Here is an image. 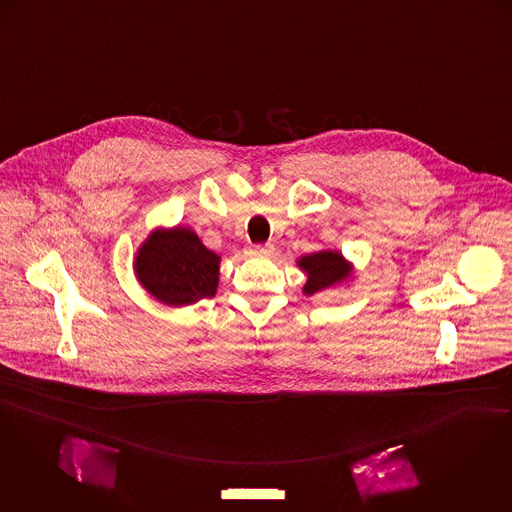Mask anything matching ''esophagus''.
I'll use <instances>...</instances> for the list:
<instances>
[{
    "mask_svg": "<svg viewBox=\"0 0 512 512\" xmlns=\"http://www.w3.org/2000/svg\"><path fill=\"white\" fill-rule=\"evenodd\" d=\"M272 249H274V247L270 244H257L251 247V251L257 253V255H268Z\"/></svg>",
    "mask_w": 512,
    "mask_h": 512,
    "instance_id": "esophagus-1",
    "label": "esophagus"
}]
</instances>
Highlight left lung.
I'll return each mask as SVG.
<instances>
[{
    "label": "left lung",
    "instance_id": "left-lung-1",
    "mask_svg": "<svg viewBox=\"0 0 512 512\" xmlns=\"http://www.w3.org/2000/svg\"><path fill=\"white\" fill-rule=\"evenodd\" d=\"M297 267L307 272V282L303 286L305 295H315L326 288H332L351 276V265L343 259L340 251L330 249L301 257Z\"/></svg>",
    "mask_w": 512,
    "mask_h": 512
}]
</instances>
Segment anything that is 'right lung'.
<instances>
[{
	"instance_id": "1",
	"label": "right lung",
	"mask_w": 512,
	"mask_h": 512,
	"mask_svg": "<svg viewBox=\"0 0 512 512\" xmlns=\"http://www.w3.org/2000/svg\"><path fill=\"white\" fill-rule=\"evenodd\" d=\"M220 257L207 249L194 230L157 228L138 249V282L165 305L184 307L213 297L219 286Z\"/></svg>"
}]
</instances>
